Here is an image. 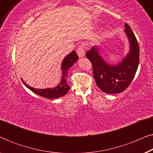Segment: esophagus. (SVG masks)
I'll return each mask as SVG.
<instances>
[{
	"label": "esophagus",
	"mask_w": 153,
	"mask_h": 153,
	"mask_svg": "<svg viewBox=\"0 0 153 153\" xmlns=\"http://www.w3.org/2000/svg\"><path fill=\"white\" fill-rule=\"evenodd\" d=\"M76 53L78 54L79 58H83L85 56L84 49L82 47H79L76 50Z\"/></svg>",
	"instance_id": "obj_1"
}]
</instances>
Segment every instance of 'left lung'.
Returning a JSON list of instances; mask_svg holds the SVG:
<instances>
[{
    "mask_svg": "<svg viewBox=\"0 0 153 153\" xmlns=\"http://www.w3.org/2000/svg\"><path fill=\"white\" fill-rule=\"evenodd\" d=\"M125 28L129 49L118 63L114 65L106 61L101 56L100 49L95 45L85 53L93 65V76L97 86L106 93L116 94L124 91L132 81L139 66V47L137 39L126 23Z\"/></svg>",
    "mask_w": 153,
    "mask_h": 153,
    "instance_id": "left-lung-1",
    "label": "left lung"
}]
</instances>
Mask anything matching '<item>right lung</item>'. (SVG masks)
<instances>
[{
    "label": "right lung",
    "instance_id": "right-lung-1",
    "mask_svg": "<svg viewBox=\"0 0 153 153\" xmlns=\"http://www.w3.org/2000/svg\"><path fill=\"white\" fill-rule=\"evenodd\" d=\"M78 59L79 56H77L75 51H72L68 56L65 57L61 64V80H60L59 84L56 85V87L53 88H48L44 89L35 88L31 87L26 83V82L22 79V80L24 84L29 90H30L31 91L37 94V95L42 96V97L47 98V99H56V98L62 97V96L65 95L68 93L70 88L66 81V79L68 77V70L72 68L73 65L78 60Z\"/></svg>",
    "mask_w": 153,
    "mask_h": 153
}]
</instances>
